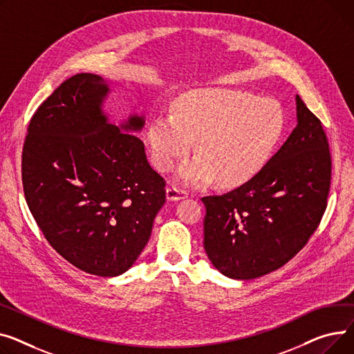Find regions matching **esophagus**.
I'll return each instance as SVG.
<instances>
[{
	"label": "esophagus",
	"mask_w": 354,
	"mask_h": 354,
	"mask_svg": "<svg viewBox=\"0 0 354 354\" xmlns=\"http://www.w3.org/2000/svg\"><path fill=\"white\" fill-rule=\"evenodd\" d=\"M185 197H187V192L178 189V187H174V185L167 187V200L169 201H178Z\"/></svg>",
	"instance_id": "1"
}]
</instances>
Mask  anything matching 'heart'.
<instances>
[{
	"label": "heart",
	"mask_w": 354,
	"mask_h": 354,
	"mask_svg": "<svg viewBox=\"0 0 354 354\" xmlns=\"http://www.w3.org/2000/svg\"><path fill=\"white\" fill-rule=\"evenodd\" d=\"M284 134V114L277 102L237 90L201 88L177 102L174 115L158 114L149 127L151 158L170 171L190 153L177 178L189 185L217 181L239 187L250 181L273 156Z\"/></svg>",
	"instance_id": "b5f03b06"
}]
</instances>
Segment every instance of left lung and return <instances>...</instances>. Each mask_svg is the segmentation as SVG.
<instances>
[{
  "instance_id": "8db88e82",
  "label": "left lung",
  "mask_w": 354,
  "mask_h": 354,
  "mask_svg": "<svg viewBox=\"0 0 354 354\" xmlns=\"http://www.w3.org/2000/svg\"><path fill=\"white\" fill-rule=\"evenodd\" d=\"M297 126L239 189L203 197L204 250L236 280L261 277L306 245L327 207L331 158L322 121L296 95Z\"/></svg>"
}]
</instances>
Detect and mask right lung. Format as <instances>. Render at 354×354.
<instances>
[{
  "label": "right lung",
  "mask_w": 354,
  "mask_h": 354,
  "mask_svg": "<svg viewBox=\"0 0 354 354\" xmlns=\"http://www.w3.org/2000/svg\"><path fill=\"white\" fill-rule=\"evenodd\" d=\"M110 84L81 73L66 80L32 115L23 149L28 209L54 250L82 272L122 274L149 243L165 203V181L151 169L144 115L110 122Z\"/></svg>",
  "instance_id": "obj_1"
}]
</instances>
